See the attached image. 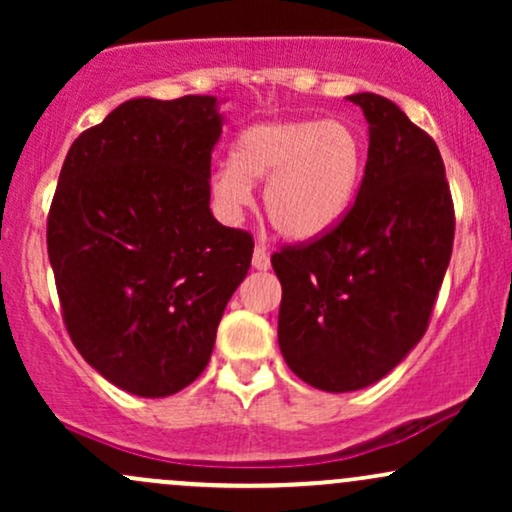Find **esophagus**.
<instances>
[{
  "mask_svg": "<svg viewBox=\"0 0 512 512\" xmlns=\"http://www.w3.org/2000/svg\"><path fill=\"white\" fill-rule=\"evenodd\" d=\"M269 264H272L269 262V252L264 250V245H257L255 252H252V267L260 269V272H267Z\"/></svg>",
  "mask_w": 512,
  "mask_h": 512,
  "instance_id": "obj_1",
  "label": "esophagus"
}]
</instances>
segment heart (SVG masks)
<instances>
[{
  "instance_id": "obj_1",
  "label": "heart",
  "mask_w": 512,
  "mask_h": 512,
  "mask_svg": "<svg viewBox=\"0 0 512 512\" xmlns=\"http://www.w3.org/2000/svg\"><path fill=\"white\" fill-rule=\"evenodd\" d=\"M366 173V144L339 120H274L238 134L231 166L211 175V197L223 214L250 204L264 183V214L289 240H313L349 214Z\"/></svg>"
}]
</instances>
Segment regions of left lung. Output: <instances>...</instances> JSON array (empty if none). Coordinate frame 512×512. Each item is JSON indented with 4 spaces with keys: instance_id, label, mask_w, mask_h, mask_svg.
Masks as SVG:
<instances>
[{
    "instance_id": "left-lung-1",
    "label": "left lung",
    "mask_w": 512,
    "mask_h": 512,
    "mask_svg": "<svg viewBox=\"0 0 512 512\" xmlns=\"http://www.w3.org/2000/svg\"><path fill=\"white\" fill-rule=\"evenodd\" d=\"M346 101L368 122L354 207L327 236L272 257L281 356L325 392L378 383L421 342L455 238L436 142L383 96Z\"/></svg>"
}]
</instances>
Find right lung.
Here are the masks:
<instances>
[{
    "mask_svg": "<svg viewBox=\"0 0 512 512\" xmlns=\"http://www.w3.org/2000/svg\"><path fill=\"white\" fill-rule=\"evenodd\" d=\"M216 96L132 98L72 144L48 219L64 325L84 361L137 397L195 383L252 260L209 209Z\"/></svg>",
    "mask_w": 512,
    "mask_h": 512,
    "instance_id": "1",
    "label": "right lung"
}]
</instances>
